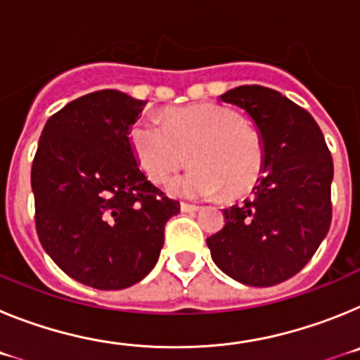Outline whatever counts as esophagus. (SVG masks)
Wrapping results in <instances>:
<instances>
[{
  "mask_svg": "<svg viewBox=\"0 0 360 360\" xmlns=\"http://www.w3.org/2000/svg\"><path fill=\"white\" fill-rule=\"evenodd\" d=\"M180 209H182V212H195L198 211V205H195V203H187V202H182L180 203Z\"/></svg>",
  "mask_w": 360,
  "mask_h": 360,
  "instance_id": "1",
  "label": "esophagus"
}]
</instances>
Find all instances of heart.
I'll return each mask as SVG.
<instances>
[{"mask_svg": "<svg viewBox=\"0 0 360 360\" xmlns=\"http://www.w3.org/2000/svg\"><path fill=\"white\" fill-rule=\"evenodd\" d=\"M129 146L149 182L162 186L189 158L173 191L187 196L241 198L256 187L265 165V142L236 110L214 103L169 108L162 122L144 117L131 124Z\"/></svg>", "mask_w": 360, "mask_h": 360, "instance_id": "1", "label": "heart"}]
</instances>
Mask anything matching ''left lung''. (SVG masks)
Masks as SVG:
<instances>
[{
  "label": "left lung",
  "mask_w": 360,
  "mask_h": 360,
  "mask_svg": "<svg viewBox=\"0 0 360 360\" xmlns=\"http://www.w3.org/2000/svg\"><path fill=\"white\" fill-rule=\"evenodd\" d=\"M221 101L252 117L265 165L252 198L224 209V229L207 238V247L232 279L272 287L297 274L328 232L332 155L314 117L272 88L238 86Z\"/></svg>",
  "instance_id": "left-lung-1"
}]
</instances>
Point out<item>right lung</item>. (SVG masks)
<instances>
[{"instance_id":"obj_1","label":"right lung","mask_w":360,"mask_h":360,"mask_svg":"<svg viewBox=\"0 0 360 360\" xmlns=\"http://www.w3.org/2000/svg\"><path fill=\"white\" fill-rule=\"evenodd\" d=\"M144 103L119 90L82 95L53 113L32 162L36 231L75 281L131 287L151 272L180 203L139 169L129 128Z\"/></svg>"}]
</instances>
